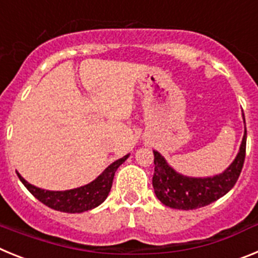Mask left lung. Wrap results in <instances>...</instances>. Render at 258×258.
<instances>
[{"label":"left lung","instance_id":"8db88e82","mask_svg":"<svg viewBox=\"0 0 258 258\" xmlns=\"http://www.w3.org/2000/svg\"><path fill=\"white\" fill-rule=\"evenodd\" d=\"M245 146L247 129L235 160L222 174L211 178H190L178 174L166 164L159 152L154 151L155 172L152 186L157 199L169 208L184 211L202 208L218 200L229 192L238 181L244 164Z\"/></svg>","mask_w":258,"mask_h":258}]
</instances>
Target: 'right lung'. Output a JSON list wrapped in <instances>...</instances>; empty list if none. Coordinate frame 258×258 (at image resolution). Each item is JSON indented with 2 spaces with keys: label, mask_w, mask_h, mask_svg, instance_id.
<instances>
[{
  "label": "right lung",
  "mask_w": 258,
  "mask_h": 258,
  "mask_svg": "<svg viewBox=\"0 0 258 258\" xmlns=\"http://www.w3.org/2000/svg\"><path fill=\"white\" fill-rule=\"evenodd\" d=\"M127 156L129 155H125L124 157L111 164L92 183L83 186V187L74 188V190L45 191L36 187V186H32L31 183H28L26 179L23 178L19 173H18V177L22 181V183L26 186L27 190L36 199L44 203L45 206H47L49 208L59 212H67V213H81V212L95 208L104 202V199L108 197L111 187H112L113 175H115L116 169L126 160Z\"/></svg>",
  "instance_id": "add662e5"
}]
</instances>
